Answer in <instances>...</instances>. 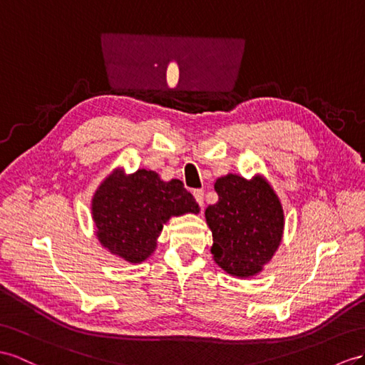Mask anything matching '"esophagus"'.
Masks as SVG:
<instances>
[{"instance_id":"34e87169","label":"esophagus","mask_w":365,"mask_h":365,"mask_svg":"<svg viewBox=\"0 0 365 365\" xmlns=\"http://www.w3.org/2000/svg\"><path fill=\"white\" fill-rule=\"evenodd\" d=\"M192 194H194V199H195V202L199 203V207H200V208H203V195H205L203 190H195Z\"/></svg>"}]
</instances>
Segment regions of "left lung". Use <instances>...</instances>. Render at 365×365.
Instances as JSON below:
<instances>
[{
	"instance_id": "8db88e82",
	"label": "left lung",
	"mask_w": 365,
	"mask_h": 365,
	"mask_svg": "<svg viewBox=\"0 0 365 365\" xmlns=\"http://www.w3.org/2000/svg\"><path fill=\"white\" fill-rule=\"evenodd\" d=\"M219 200L205 211L212 232L211 253L228 274H257L282 240L284 210L264 177L228 174L214 183Z\"/></svg>"
}]
</instances>
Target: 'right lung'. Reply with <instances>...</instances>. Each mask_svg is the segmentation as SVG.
I'll use <instances>...</instances> for the list:
<instances>
[{"label": "right lung", "mask_w": 365, "mask_h": 365, "mask_svg": "<svg viewBox=\"0 0 365 365\" xmlns=\"http://www.w3.org/2000/svg\"><path fill=\"white\" fill-rule=\"evenodd\" d=\"M199 212V205L177 179L163 182L157 173L117 170L92 199V219L100 244L130 264L154 253L163 223L171 216Z\"/></svg>", "instance_id": "1"}]
</instances>
